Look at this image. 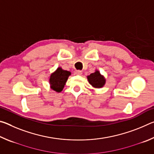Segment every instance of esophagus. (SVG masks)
Returning <instances> with one entry per match:
<instances>
[{"instance_id": "obj_1", "label": "esophagus", "mask_w": 154, "mask_h": 154, "mask_svg": "<svg viewBox=\"0 0 154 154\" xmlns=\"http://www.w3.org/2000/svg\"><path fill=\"white\" fill-rule=\"evenodd\" d=\"M75 74L77 75H82V71H80V70H77V71H75Z\"/></svg>"}]
</instances>
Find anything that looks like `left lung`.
Wrapping results in <instances>:
<instances>
[{
	"mask_svg": "<svg viewBox=\"0 0 154 154\" xmlns=\"http://www.w3.org/2000/svg\"><path fill=\"white\" fill-rule=\"evenodd\" d=\"M88 79L90 84L96 88H102L105 83V79L98 71H96L88 76Z\"/></svg>",
	"mask_w": 154,
	"mask_h": 154,
	"instance_id": "1",
	"label": "left lung"
}]
</instances>
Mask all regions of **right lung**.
Returning <instances> with one entry per match:
<instances>
[{"label": "right lung", "instance_id": "obj_1", "mask_svg": "<svg viewBox=\"0 0 154 154\" xmlns=\"http://www.w3.org/2000/svg\"><path fill=\"white\" fill-rule=\"evenodd\" d=\"M71 74L70 71H65L60 67L58 68L56 71L51 75L49 78V83L51 89L56 91L57 92H60L63 90L65 83Z\"/></svg>", "mask_w": 154, "mask_h": 154}]
</instances>
